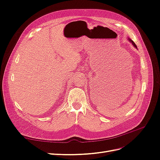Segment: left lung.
I'll use <instances>...</instances> for the list:
<instances>
[{"mask_svg":"<svg viewBox=\"0 0 160 160\" xmlns=\"http://www.w3.org/2000/svg\"><path fill=\"white\" fill-rule=\"evenodd\" d=\"M129 41H130V42H132V44L133 45V46H134L135 48H137V46H136V45L135 44V42H133L132 40H131V39H129Z\"/></svg>","mask_w":160,"mask_h":160,"instance_id":"left-lung-1","label":"left lung"}]
</instances>
